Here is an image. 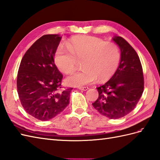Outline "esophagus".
Here are the masks:
<instances>
[{"instance_id": "esophagus-1", "label": "esophagus", "mask_w": 160, "mask_h": 160, "mask_svg": "<svg viewBox=\"0 0 160 160\" xmlns=\"http://www.w3.org/2000/svg\"><path fill=\"white\" fill-rule=\"evenodd\" d=\"M79 89H81V90H83V91H86L88 90V89H89L88 87H79Z\"/></svg>"}]
</instances>
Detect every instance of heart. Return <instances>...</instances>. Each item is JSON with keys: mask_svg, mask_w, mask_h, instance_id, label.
<instances>
[{"mask_svg": "<svg viewBox=\"0 0 160 160\" xmlns=\"http://www.w3.org/2000/svg\"><path fill=\"white\" fill-rule=\"evenodd\" d=\"M77 60H82L83 68L71 72L64 81L68 85L81 87L95 82L98 78L101 82L110 79L119 67L121 53L115 43L92 36L75 37L67 45H58L54 61L62 71L75 68Z\"/></svg>", "mask_w": 160, "mask_h": 160, "instance_id": "obj_1", "label": "heart"}]
</instances>
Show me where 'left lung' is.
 Wrapping results in <instances>:
<instances>
[{
    "mask_svg": "<svg viewBox=\"0 0 160 160\" xmlns=\"http://www.w3.org/2000/svg\"><path fill=\"white\" fill-rule=\"evenodd\" d=\"M113 41L121 50L119 67L109 81L97 88L98 98L92 105L100 114L119 119L134 109L144 90V77L134 49L121 37H115Z\"/></svg>",
    "mask_w": 160,
    "mask_h": 160,
    "instance_id": "obj_1",
    "label": "left lung"
}]
</instances>
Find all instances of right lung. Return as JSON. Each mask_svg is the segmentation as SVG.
I'll return each instance as SVG.
<instances>
[{
	"label": "right lung",
	"mask_w": 160,
	"mask_h": 160,
	"mask_svg": "<svg viewBox=\"0 0 160 160\" xmlns=\"http://www.w3.org/2000/svg\"><path fill=\"white\" fill-rule=\"evenodd\" d=\"M60 40L58 34L38 38L25 53L18 70L19 100L29 115L41 121L54 118L69 104L72 88L62 89L63 75L54 63Z\"/></svg>",
	"instance_id": "obj_1"
}]
</instances>
